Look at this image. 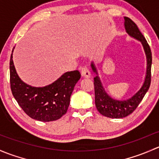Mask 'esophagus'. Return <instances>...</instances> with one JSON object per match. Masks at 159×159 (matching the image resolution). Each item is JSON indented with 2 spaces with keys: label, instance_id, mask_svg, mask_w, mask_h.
I'll use <instances>...</instances> for the list:
<instances>
[{
  "label": "esophagus",
  "instance_id": "34e87169",
  "mask_svg": "<svg viewBox=\"0 0 159 159\" xmlns=\"http://www.w3.org/2000/svg\"><path fill=\"white\" fill-rule=\"evenodd\" d=\"M81 75L84 78H89L91 76L90 72H89V69L86 67V66H83L81 68Z\"/></svg>",
  "mask_w": 159,
  "mask_h": 159
}]
</instances>
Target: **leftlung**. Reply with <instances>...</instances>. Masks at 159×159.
<instances>
[{"instance_id":"obj_1","label":"left lung","mask_w":159,"mask_h":159,"mask_svg":"<svg viewBox=\"0 0 159 159\" xmlns=\"http://www.w3.org/2000/svg\"><path fill=\"white\" fill-rule=\"evenodd\" d=\"M124 19H125L124 24H125V30L128 33L129 35L141 41L144 47L147 59L146 76H145V82L142 86L135 95H133L132 97L126 100H116L109 96L105 91L102 83L98 76L96 66L94 63L92 62V70L97 75L96 77H94L95 104H96V109L102 116L112 118V119H121V118L126 117L132 112H133L134 110L138 107L141 101L142 100L151 84V67L152 61L151 49L144 36L139 30L136 24L129 17H125Z\"/></svg>"}]
</instances>
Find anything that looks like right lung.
Instances as JSON below:
<instances>
[{"mask_svg": "<svg viewBox=\"0 0 159 159\" xmlns=\"http://www.w3.org/2000/svg\"><path fill=\"white\" fill-rule=\"evenodd\" d=\"M12 58L11 54V89L13 96L24 112L32 119L41 122L57 120L66 114L75 85L80 79V72L78 70L66 72L48 86L34 87L20 79Z\"/></svg>", "mask_w": 159, "mask_h": 159, "instance_id": "1", "label": "right lung"}]
</instances>
